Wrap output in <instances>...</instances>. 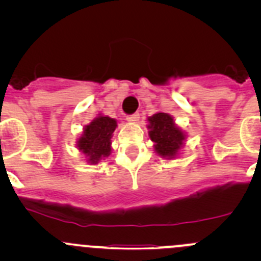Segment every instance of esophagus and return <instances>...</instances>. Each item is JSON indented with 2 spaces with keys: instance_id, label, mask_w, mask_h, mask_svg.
Listing matches in <instances>:
<instances>
[{
  "instance_id": "obj_1",
  "label": "esophagus",
  "mask_w": 261,
  "mask_h": 261,
  "mask_svg": "<svg viewBox=\"0 0 261 261\" xmlns=\"http://www.w3.org/2000/svg\"><path fill=\"white\" fill-rule=\"evenodd\" d=\"M139 118H140V115H139V114H134V115L127 116V117H126V120H127V122L135 123V122H138Z\"/></svg>"
}]
</instances>
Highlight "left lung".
<instances>
[{
  "label": "left lung",
  "instance_id": "8db88e82",
  "mask_svg": "<svg viewBox=\"0 0 261 261\" xmlns=\"http://www.w3.org/2000/svg\"><path fill=\"white\" fill-rule=\"evenodd\" d=\"M146 121L154 151L167 160L179 156L188 135L175 123L174 117L165 112H156Z\"/></svg>",
  "mask_w": 261,
  "mask_h": 261
}]
</instances>
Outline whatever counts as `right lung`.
<instances>
[{
	"mask_svg": "<svg viewBox=\"0 0 261 261\" xmlns=\"http://www.w3.org/2000/svg\"><path fill=\"white\" fill-rule=\"evenodd\" d=\"M116 127L117 121L102 114L97 115L88 125L84 126L75 145L88 164L96 165L111 155V139Z\"/></svg>",
	"mask_w": 261,
	"mask_h": 261,
	"instance_id": "right-lung-1",
	"label": "right lung"
}]
</instances>
